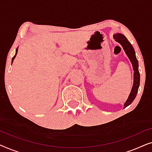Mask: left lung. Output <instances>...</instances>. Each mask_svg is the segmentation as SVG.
I'll use <instances>...</instances> for the list:
<instances>
[{"label": "left lung", "instance_id": "obj_1", "mask_svg": "<svg viewBox=\"0 0 152 152\" xmlns=\"http://www.w3.org/2000/svg\"><path fill=\"white\" fill-rule=\"evenodd\" d=\"M115 40L121 44L123 48L124 51L128 56L129 59H130L132 62L133 68L134 70V85H133L132 91H131L129 96L128 99H126L125 104H124V108H126L127 106L130 105L132 103V102L136 98L138 90L140 86V72L138 70V59H136V53L133 48L132 45L131 44L129 41L127 40V39L122 34H115L113 36Z\"/></svg>", "mask_w": 152, "mask_h": 152}]
</instances>
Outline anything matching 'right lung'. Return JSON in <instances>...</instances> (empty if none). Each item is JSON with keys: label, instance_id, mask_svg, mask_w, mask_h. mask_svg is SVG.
Listing matches in <instances>:
<instances>
[{"label": "right lung", "instance_id": "obj_1", "mask_svg": "<svg viewBox=\"0 0 152 152\" xmlns=\"http://www.w3.org/2000/svg\"><path fill=\"white\" fill-rule=\"evenodd\" d=\"M17 52H18V48H16V54H15V55H14V57H12V62H13V61H14V58L16 57V54H17Z\"/></svg>", "mask_w": 152, "mask_h": 152}]
</instances>
